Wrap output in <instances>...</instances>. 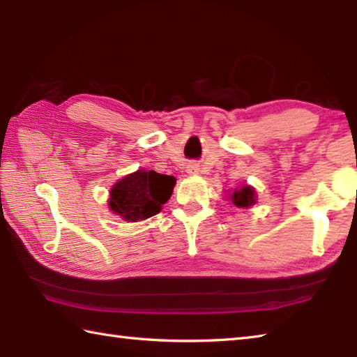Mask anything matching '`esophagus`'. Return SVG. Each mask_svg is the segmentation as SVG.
Here are the masks:
<instances>
[{"label":"esophagus","instance_id":"obj_1","mask_svg":"<svg viewBox=\"0 0 357 357\" xmlns=\"http://www.w3.org/2000/svg\"><path fill=\"white\" fill-rule=\"evenodd\" d=\"M187 173L198 174V173H199V165H198V164H188V165H187Z\"/></svg>","mask_w":357,"mask_h":357}]
</instances>
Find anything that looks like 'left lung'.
<instances>
[{
    "instance_id": "obj_1",
    "label": "left lung",
    "mask_w": 357,
    "mask_h": 357,
    "mask_svg": "<svg viewBox=\"0 0 357 357\" xmlns=\"http://www.w3.org/2000/svg\"><path fill=\"white\" fill-rule=\"evenodd\" d=\"M230 199L236 207L248 208L256 202V192L252 185H244L241 188H236V190L230 195Z\"/></svg>"
}]
</instances>
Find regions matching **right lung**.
I'll list each match as a JSON object with an SVG mask.
<instances>
[{
  "mask_svg": "<svg viewBox=\"0 0 357 357\" xmlns=\"http://www.w3.org/2000/svg\"><path fill=\"white\" fill-rule=\"evenodd\" d=\"M174 184L176 178L155 170L130 173L112 187L109 208L124 221H142L161 211L162 204L170 199Z\"/></svg>",
  "mask_w": 357,
  "mask_h": 357,
  "instance_id": "right-lung-1",
  "label": "right lung"
}]
</instances>
